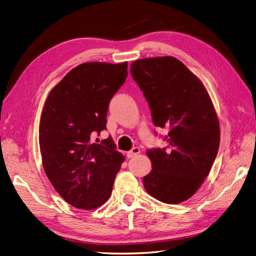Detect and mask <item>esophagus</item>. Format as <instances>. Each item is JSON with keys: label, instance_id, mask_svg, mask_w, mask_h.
<instances>
[{"label": "esophagus", "instance_id": "esophagus-1", "mask_svg": "<svg viewBox=\"0 0 256 256\" xmlns=\"http://www.w3.org/2000/svg\"><path fill=\"white\" fill-rule=\"evenodd\" d=\"M140 149L138 147H134L132 150L126 153V156H128V158H130L136 156L137 154H140Z\"/></svg>", "mask_w": 256, "mask_h": 256}]
</instances>
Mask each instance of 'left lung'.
I'll return each mask as SVG.
<instances>
[{"label": "left lung", "instance_id": "obj_1", "mask_svg": "<svg viewBox=\"0 0 256 256\" xmlns=\"http://www.w3.org/2000/svg\"><path fill=\"white\" fill-rule=\"evenodd\" d=\"M130 74L147 100L153 124L167 128V148L147 151L152 170L142 179L151 196L166 204L188 200L208 176L220 146V126L207 90L174 56L140 59Z\"/></svg>", "mask_w": 256, "mask_h": 256}]
</instances>
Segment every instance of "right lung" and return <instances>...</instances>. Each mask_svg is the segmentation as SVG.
<instances>
[{
    "label": "right lung",
    "instance_id": "right-lung-1",
    "mask_svg": "<svg viewBox=\"0 0 256 256\" xmlns=\"http://www.w3.org/2000/svg\"><path fill=\"white\" fill-rule=\"evenodd\" d=\"M128 77V62H89L68 72L50 91L40 123V148L49 181L70 205L91 210L109 198L124 156L106 130L109 102Z\"/></svg>",
    "mask_w": 256,
    "mask_h": 256
}]
</instances>
